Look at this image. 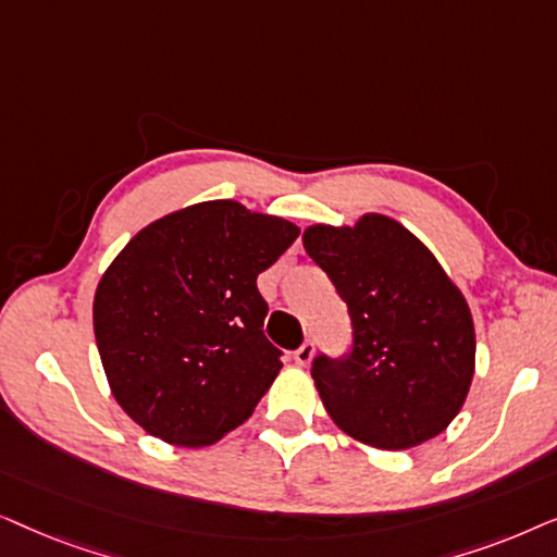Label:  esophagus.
Instances as JSON below:
<instances>
[{"mask_svg":"<svg viewBox=\"0 0 557 557\" xmlns=\"http://www.w3.org/2000/svg\"><path fill=\"white\" fill-rule=\"evenodd\" d=\"M311 355H314V342L307 339V342H304V345L294 352V360H296V364H309V362H311Z\"/></svg>","mask_w":557,"mask_h":557,"instance_id":"34e87169","label":"esophagus"}]
</instances>
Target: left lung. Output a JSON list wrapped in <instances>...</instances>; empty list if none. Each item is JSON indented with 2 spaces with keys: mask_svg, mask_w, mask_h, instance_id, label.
I'll use <instances>...</instances> for the list:
<instances>
[{
  "mask_svg": "<svg viewBox=\"0 0 557 557\" xmlns=\"http://www.w3.org/2000/svg\"><path fill=\"white\" fill-rule=\"evenodd\" d=\"M347 304V352H319L311 377L326 413L362 444L400 451L438 436L474 375V324L467 301L431 250L385 215L355 227L304 233Z\"/></svg>",
  "mask_w": 557,
  "mask_h": 557,
  "instance_id": "left-lung-1",
  "label": "left lung"
}]
</instances>
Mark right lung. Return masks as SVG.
I'll list each match as a JSON object with an SVG mask.
<instances>
[{"instance_id": "right-lung-1", "label": "right lung", "mask_w": 557, "mask_h": 557, "mask_svg": "<svg viewBox=\"0 0 557 557\" xmlns=\"http://www.w3.org/2000/svg\"><path fill=\"white\" fill-rule=\"evenodd\" d=\"M299 238L233 200L172 212L128 240L94 301L119 406L151 436L205 446L248 421L281 370L256 278Z\"/></svg>"}]
</instances>
